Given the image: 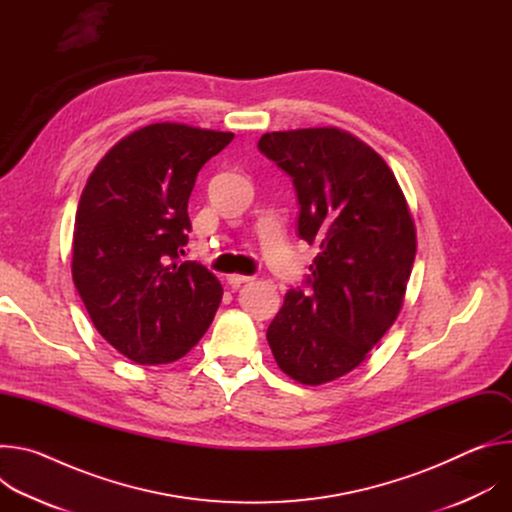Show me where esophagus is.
I'll list each match as a JSON object with an SVG mask.
<instances>
[{
    "instance_id": "esophagus-1",
    "label": "esophagus",
    "mask_w": 512,
    "mask_h": 512,
    "mask_svg": "<svg viewBox=\"0 0 512 512\" xmlns=\"http://www.w3.org/2000/svg\"><path fill=\"white\" fill-rule=\"evenodd\" d=\"M227 279H229V285H231V287H239V285H243V283L253 281V277H251V275H239V273L229 275Z\"/></svg>"
}]
</instances>
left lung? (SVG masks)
<instances>
[{
  "mask_svg": "<svg viewBox=\"0 0 512 512\" xmlns=\"http://www.w3.org/2000/svg\"><path fill=\"white\" fill-rule=\"evenodd\" d=\"M257 148L294 180L298 233L320 253L267 328L277 367L302 385L330 383L367 358L397 320L417 235L385 160L338 127L271 131Z\"/></svg>",
  "mask_w": 512,
  "mask_h": 512,
  "instance_id": "8db88e82",
  "label": "left lung"
}]
</instances>
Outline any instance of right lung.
Here are the masks:
<instances>
[{
    "label": "right lung",
    "instance_id": "1",
    "mask_svg": "<svg viewBox=\"0 0 512 512\" xmlns=\"http://www.w3.org/2000/svg\"><path fill=\"white\" fill-rule=\"evenodd\" d=\"M233 137L184 123L145 125L113 145L81 194L72 279L99 334L137 364L182 358L223 300L218 279L180 255L196 176Z\"/></svg>",
    "mask_w": 512,
    "mask_h": 512
}]
</instances>
